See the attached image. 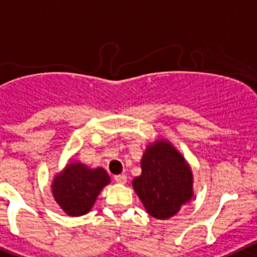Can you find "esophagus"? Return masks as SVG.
Wrapping results in <instances>:
<instances>
[{
	"instance_id": "obj_1",
	"label": "esophagus",
	"mask_w": 257,
	"mask_h": 257,
	"mask_svg": "<svg viewBox=\"0 0 257 257\" xmlns=\"http://www.w3.org/2000/svg\"><path fill=\"white\" fill-rule=\"evenodd\" d=\"M114 180H116V183H118V184H124V183L127 182V177L124 174H119L114 177Z\"/></svg>"
}]
</instances>
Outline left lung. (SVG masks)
<instances>
[{"mask_svg":"<svg viewBox=\"0 0 257 257\" xmlns=\"http://www.w3.org/2000/svg\"><path fill=\"white\" fill-rule=\"evenodd\" d=\"M141 168L143 174L134 179V189L155 218H170L192 198V172L167 141L149 146Z\"/></svg>","mask_w":257,"mask_h":257,"instance_id":"1","label":"left lung"}]
</instances>
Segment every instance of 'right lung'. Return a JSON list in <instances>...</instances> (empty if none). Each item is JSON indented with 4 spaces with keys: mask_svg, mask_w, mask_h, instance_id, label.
Wrapping results in <instances>:
<instances>
[{
    "mask_svg": "<svg viewBox=\"0 0 257 257\" xmlns=\"http://www.w3.org/2000/svg\"><path fill=\"white\" fill-rule=\"evenodd\" d=\"M109 183V177L102 168L89 169L83 164L72 163L53 183L55 200L69 216L85 214L102 188Z\"/></svg>",
    "mask_w": 257,
    "mask_h": 257,
    "instance_id": "1",
    "label": "right lung"
}]
</instances>
